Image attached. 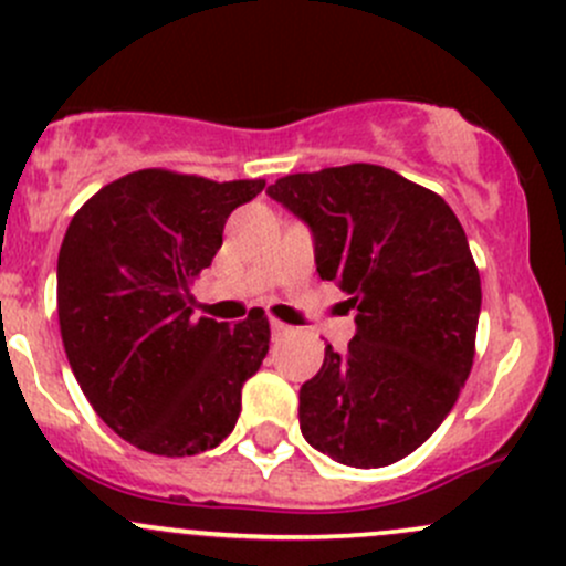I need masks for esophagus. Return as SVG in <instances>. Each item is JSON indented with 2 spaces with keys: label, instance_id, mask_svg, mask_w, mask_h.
<instances>
[{
  "label": "esophagus",
  "instance_id": "esophagus-1",
  "mask_svg": "<svg viewBox=\"0 0 566 566\" xmlns=\"http://www.w3.org/2000/svg\"><path fill=\"white\" fill-rule=\"evenodd\" d=\"M271 333H273V338H282V336H287V333H293V328H290L287 323H282V319H271Z\"/></svg>",
  "mask_w": 566,
  "mask_h": 566
}]
</instances>
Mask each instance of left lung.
I'll list each match as a JSON object with an SVG mask.
<instances>
[{
    "label": "left lung",
    "mask_w": 566,
    "mask_h": 566,
    "mask_svg": "<svg viewBox=\"0 0 566 566\" xmlns=\"http://www.w3.org/2000/svg\"><path fill=\"white\" fill-rule=\"evenodd\" d=\"M268 195L312 228L317 273L358 308L344 353L301 388V431L347 467L401 461L437 431L472 371L483 290L437 192L382 165L293 174Z\"/></svg>",
    "instance_id": "8db88e82"
}]
</instances>
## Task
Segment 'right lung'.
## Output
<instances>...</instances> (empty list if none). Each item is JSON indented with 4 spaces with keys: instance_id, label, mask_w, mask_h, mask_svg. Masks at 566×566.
<instances>
[{
    "instance_id": "add662e5",
    "label": "right lung",
    "mask_w": 566,
    "mask_h": 566,
    "mask_svg": "<svg viewBox=\"0 0 566 566\" xmlns=\"http://www.w3.org/2000/svg\"><path fill=\"white\" fill-rule=\"evenodd\" d=\"M263 187V178L135 170L92 195L64 233V353L94 412L146 453L198 455L235 428L243 382L268 355V317L252 308L233 328L192 319L189 290L233 208Z\"/></svg>"
}]
</instances>
